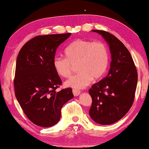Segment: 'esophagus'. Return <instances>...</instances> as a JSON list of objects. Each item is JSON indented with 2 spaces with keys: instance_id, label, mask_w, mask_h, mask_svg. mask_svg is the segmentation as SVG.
Masks as SVG:
<instances>
[{
  "instance_id": "1",
  "label": "esophagus",
  "mask_w": 149,
  "mask_h": 149,
  "mask_svg": "<svg viewBox=\"0 0 149 149\" xmlns=\"http://www.w3.org/2000/svg\"><path fill=\"white\" fill-rule=\"evenodd\" d=\"M73 94H74V95L75 96H77L79 95V94H80V91L77 89H73Z\"/></svg>"
}]
</instances>
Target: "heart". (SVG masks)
Returning a JSON list of instances; mask_svg holds the SVG:
<instances>
[{
    "instance_id": "obj_1",
    "label": "heart",
    "mask_w": 149,
    "mask_h": 149,
    "mask_svg": "<svg viewBox=\"0 0 149 149\" xmlns=\"http://www.w3.org/2000/svg\"><path fill=\"white\" fill-rule=\"evenodd\" d=\"M65 57L56 56L53 65L56 74L62 77L71 75L73 65L77 63L78 72L67 80L66 86L82 89L93 79H98L105 73L109 64L107 46L100 41L77 39L70 43L64 51Z\"/></svg>"
}]
</instances>
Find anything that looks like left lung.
Masks as SVG:
<instances>
[{
    "instance_id": "8db88e82",
    "label": "left lung",
    "mask_w": 149,
    "mask_h": 149,
    "mask_svg": "<svg viewBox=\"0 0 149 149\" xmlns=\"http://www.w3.org/2000/svg\"><path fill=\"white\" fill-rule=\"evenodd\" d=\"M99 33L109 46L110 70L107 76L92 86L89 94L93 100L90 116L100 125H110L128 112L134 100L138 74L130 53L124 45L111 33Z\"/></svg>"
}]
</instances>
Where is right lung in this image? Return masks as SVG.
Returning <instances> with one entry per match:
<instances>
[{
  "label": "right lung",
  "mask_w": 149,
  "mask_h": 149,
  "mask_svg": "<svg viewBox=\"0 0 149 149\" xmlns=\"http://www.w3.org/2000/svg\"><path fill=\"white\" fill-rule=\"evenodd\" d=\"M71 34L38 36L19 52L15 93L26 116L38 126L55 125L61 118L62 107L74 97L70 88L56 91L62 81L53 65L56 49Z\"/></svg>",
  "instance_id": "right-lung-1"
}]
</instances>
